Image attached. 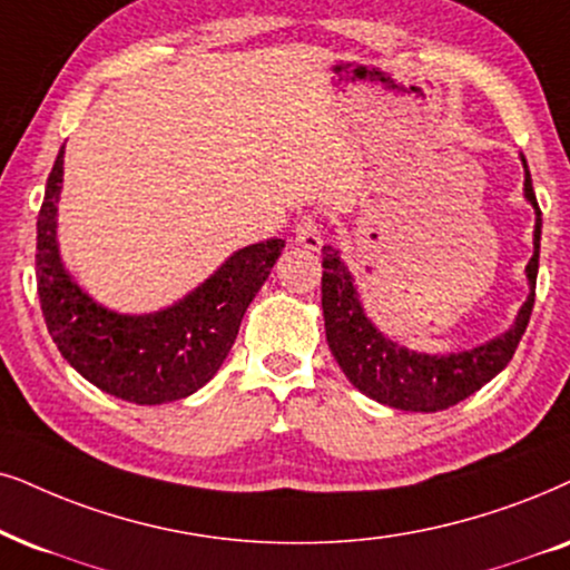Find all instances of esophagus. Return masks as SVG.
Instances as JSON below:
<instances>
[{"label":"esophagus","instance_id":"34e87169","mask_svg":"<svg viewBox=\"0 0 570 570\" xmlns=\"http://www.w3.org/2000/svg\"><path fill=\"white\" fill-rule=\"evenodd\" d=\"M294 242L305 249H321L323 244V232H321V220L315 213H307L305 218H299L297 232H294Z\"/></svg>","mask_w":570,"mask_h":570}]
</instances>
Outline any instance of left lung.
<instances>
[{
    "label": "left lung",
    "mask_w": 570,
    "mask_h": 570,
    "mask_svg": "<svg viewBox=\"0 0 570 570\" xmlns=\"http://www.w3.org/2000/svg\"><path fill=\"white\" fill-rule=\"evenodd\" d=\"M521 160L525 168V199L537 210L534 257L525 265L531 294L518 313L515 326L508 334L492 338L484 347L436 357L417 355V352L394 344L392 338H384L365 318L355 286H352V276L347 265L338 261V252L334 247H323L321 305L331 355L336 357L338 368L344 371L350 384L368 394L371 400L397 410H413V413H436V410H446L471 397L513 360L518 342L529 326L531 309H534L539 239H542V210L537 205L525 157Z\"/></svg>",
    "instance_id": "obj_1"
}]
</instances>
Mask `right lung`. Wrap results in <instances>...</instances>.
I'll return each mask as SVG.
<instances>
[{
    "mask_svg": "<svg viewBox=\"0 0 570 570\" xmlns=\"http://www.w3.org/2000/svg\"><path fill=\"white\" fill-rule=\"evenodd\" d=\"M62 149L47 178L36 220V284L49 336L86 381L136 405L184 400L226 360L249 302L278 261L284 239H265L228 257L199 289L155 315H118L73 284L57 255Z\"/></svg>",
    "mask_w": 570,
    "mask_h": 570,
    "instance_id": "obj_1",
    "label": "right lung"
}]
</instances>
